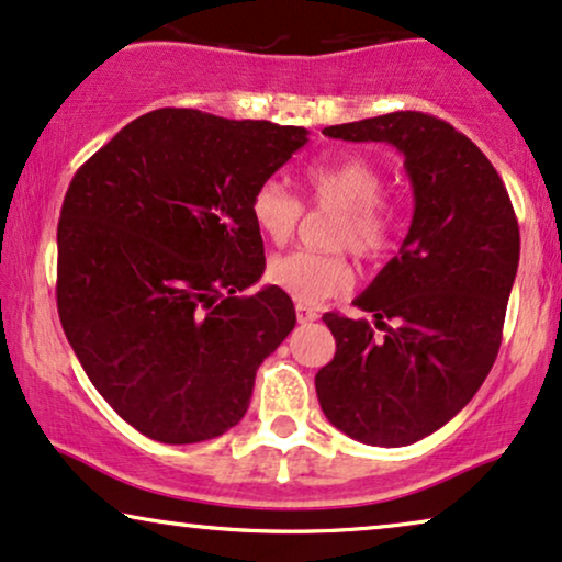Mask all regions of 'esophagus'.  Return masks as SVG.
<instances>
[{
  "label": "esophagus",
  "mask_w": 562,
  "mask_h": 562,
  "mask_svg": "<svg viewBox=\"0 0 562 562\" xmlns=\"http://www.w3.org/2000/svg\"><path fill=\"white\" fill-rule=\"evenodd\" d=\"M295 316H297V322H301V324H311V322H316V318H318V311L311 308V305L297 303L295 305Z\"/></svg>",
  "instance_id": "34e87169"
}]
</instances>
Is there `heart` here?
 Listing matches in <instances>:
<instances>
[{
    "label": "heart",
    "instance_id": "b5f03b06",
    "mask_svg": "<svg viewBox=\"0 0 562 562\" xmlns=\"http://www.w3.org/2000/svg\"><path fill=\"white\" fill-rule=\"evenodd\" d=\"M303 189L314 207L337 210L326 244L347 246L360 259H379L394 238L396 212L381 196L383 176L363 155H331L303 170ZM251 220L272 244L293 238L303 220V202L285 183L269 179L254 191ZM267 280L297 303H322L350 288L352 267L342 248H297L272 257Z\"/></svg>",
    "mask_w": 562,
    "mask_h": 562
}]
</instances>
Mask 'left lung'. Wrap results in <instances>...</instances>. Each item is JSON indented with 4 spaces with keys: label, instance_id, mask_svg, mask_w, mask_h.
Here are the masks:
<instances>
[{
    "label": "left lung",
    "instance_id": "8db88e82",
    "mask_svg": "<svg viewBox=\"0 0 562 562\" xmlns=\"http://www.w3.org/2000/svg\"><path fill=\"white\" fill-rule=\"evenodd\" d=\"M324 134L394 145L415 215L400 257L352 301L373 324L324 314L337 352L316 373L318 404L360 443L409 446L467 407L498 358L521 248L514 204L480 147L428 113L396 111Z\"/></svg>",
    "mask_w": 562,
    "mask_h": 562
}]
</instances>
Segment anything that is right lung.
I'll use <instances>...</instances> for the list:
<instances>
[{"label":"right lung","instance_id":"1","mask_svg":"<svg viewBox=\"0 0 562 562\" xmlns=\"http://www.w3.org/2000/svg\"><path fill=\"white\" fill-rule=\"evenodd\" d=\"M305 142L303 126L158 109L75 173L56 231L59 318L92 386L142 436H223L293 331L285 290L240 293L265 274L254 191Z\"/></svg>","mask_w":562,"mask_h":562}]
</instances>
